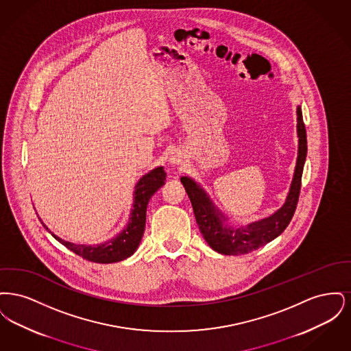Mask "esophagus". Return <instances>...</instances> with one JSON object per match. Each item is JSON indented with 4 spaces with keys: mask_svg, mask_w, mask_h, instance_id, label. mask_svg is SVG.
I'll use <instances>...</instances> for the list:
<instances>
[{
    "mask_svg": "<svg viewBox=\"0 0 351 351\" xmlns=\"http://www.w3.org/2000/svg\"><path fill=\"white\" fill-rule=\"evenodd\" d=\"M183 159L182 151L173 150L171 151V154H169L168 162H169L172 166H178V165H182V163H183Z\"/></svg>",
    "mask_w": 351,
    "mask_h": 351,
    "instance_id": "esophagus-1",
    "label": "esophagus"
}]
</instances>
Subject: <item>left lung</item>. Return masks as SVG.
Segmentation results:
<instances>
[{
    "mask_svg": "<svg viewBox=\"0 0 351 351\" xmlns=\"http://www.w3.org/2000/svg\"><path fill=\"white\" fill-rule=\"evenodd\" d=\"M296 114L299 138L296 167L283 205L271 216L261 218L247 225H237L218 209L200 184L189 176L180 178L185 192L192 202L201 234L213 250L223 255L249 254L279 237L291 222L299 201L301 175L306 158V132L300 105H298Z\"/></svg>",
    "mask_w": 351,
    "mask_h": 351,
    "instance_id": "8db88e82",
    "label": "left lung"
}]
</instances>
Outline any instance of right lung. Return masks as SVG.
<instances>
[{
	"instance_id": "1",
	"label": "right lung",
	"mask_w": 351,
	"mask_h": 351,
	"mask_svg": "<svg viewBox=\"0 0 351 351\" xmlns=\"http://www.w3.org/2000/svg\"><path fill=\"white\" fill-rule=\"evenodd\" d=\"M166 172L165 168L156 167L151 169L150 172L145 173L134 186L133 208L130 210V217L126 226L113 238L96 245H82V243H72L62 239L60 237L55 235L50 229L43 223L46 230L68 250L75 252L76 255L82 256L85 261H90L95 263H116L132 256L138 249L142 237L145 233L146 225V210L147 204L151 196L162 186L166 182Z\"/></svg>"
}]
</instances>
